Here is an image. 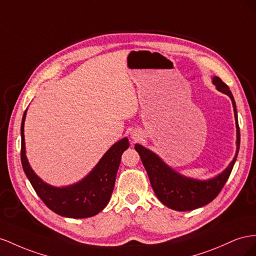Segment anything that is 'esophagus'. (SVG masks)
<instances>
[{"label":"esophagus","instance_id":"obj_1","mask_svg":"<svg viewBox=\"0 0 256 256\" xmlns=\"http://www.w3.org/2000/svg\"><path fill=\"white\" fill-rule=\"evenodd\" d=\"M132 138H133V140H138V138H140V136H134V135H133Z\"/></svg>","mask_w":256,"mask_h":256}]
</instances>
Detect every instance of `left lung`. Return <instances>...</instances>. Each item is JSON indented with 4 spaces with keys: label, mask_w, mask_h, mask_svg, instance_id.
Returning <instances> with one entry per match:
<instances>
[{
    "label": "left lung",
    "mask_w": 256,
    "mask_h": 256,
    "mask_svg": "<svg viewBox=\"0 0 256 256\" xmlns=\"http://www.w3.org/2000/svg\"><path fill=\"white\" fill-rule=\"evenodd\" d=\"M212 84L216 86L218 91L228 96L232 100L234 114H235L236 120V154L223 172L218 174L216 177L208 180H197L193 178H188L186 176H182L179 172H174L172 167L163 162L154 152L144 148L142 144H135V149L142 158V162L146 170H147L153 191H154L158 198L165 206L172 210L190 211L200 208L207 205L210 202H212L218 195V193L221 192L225 182L228 181L230 177L234 164L236 162L240 146V132L235 100H234L230 88L220 78L214 76L212 78Z\"/></svg>",
    "instance_id": "obj_1"
}]
</instances>
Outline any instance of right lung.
I'll list each match as a JSON object with an SVG mask.
<instances>
[{
  "label": "right lung",
  "instance_id": "1",
  "mask_svg": "<svg viewBox=\"0 0 256 256\" xmlns=\"http://www.w3.org/2000/svg\"><path fill=\"white\" fill-rule=\"evenodd\" d=\"M26 114V110L21 122V163L36 194L50 210L65 218H84L100 212L112 197L121 156L130 146L128 138L124 137L112 144L82 180L68 186L56 188L44 182L28 162L24 142Z\"/></svg>",
  "mask_w": 256,
  "mask_h": 256
}]
</instances>
